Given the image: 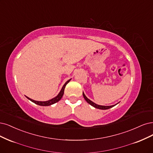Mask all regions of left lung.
<instances>
[{
    "mask_svg": "<svg viewBox=\"0 0 153 153\" xmlns=\"http://www.w3.org/2000/svg\"><path fill=\"white\" fill-rule=\"evenodd\" d=\"M83 96L84 99H85V101H86L89 104H91L92 106H93V107H94V108H97V109H109V108H112V107L114 106L115 105L117 104H115V105H112V106H101V105L96 104V103H94V102H93L92 101H91L90 99H88L85 96V95L84 94L83 92Z\"/></svg>",
    "mask_w": 153,
    "mask_h": 153,
    "instance_id": "left-lung-1",
    "label": "left lung"
}]
</instances>
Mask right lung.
<instances>
[{
	"label": "right lung",
	"mask_w": 153,
	"mask_h": 153,
	"mask_svg": "<svg viewBox=\"0 0 153 153\" xmlns=\"http://www.w3.org/2000/svg\"><path fill=\"white\" fill-rule=\"evenodd\" d=\"M70 80H71V79H70ZM70 80H68V81L64 84V85L62 86L61 91L59 92V93L58 94V95H57V96L56 97H54L53 99H51V100H49V101H34V100L31 99H30V98H29V97H26H26H27L29 100H30V101H31V102H34V103L36 104H38V105H39V106H50V105L53 104H54V103H56V102H58L59 101H60L61 99L62 98V96H63V94H64V91H65V87H66V85H67V83L70 81Z\"/></svg>",
	"instance_id": "right-lung-1"
}]
</instances>
